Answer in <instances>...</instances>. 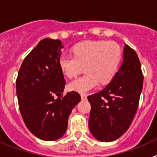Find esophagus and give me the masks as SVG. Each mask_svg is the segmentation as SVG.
<instances>
[{"instance_id":"obj_1","label":"esophagus","mask_w":157,"mask_h":157,"mask_svg":"<svg viewBox=\"0 0 157 157\" xmlns=\"http://www.w3.org/2000/svg\"><path fill=\"white\" fill-rule=\"evenodd\" d=\"M81 98L82 100H86L87 98V97H86V95L85 94H81Z\"/></svg>"}]
</instances>
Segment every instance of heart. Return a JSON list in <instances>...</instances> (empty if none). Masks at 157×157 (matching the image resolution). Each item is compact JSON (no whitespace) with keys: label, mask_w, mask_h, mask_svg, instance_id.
<instances>
[{"label":"heart","mask_w":157,"mask_h":157,"mask_svg":"<svg viewBox=\"0 0 157 157\" xmlns=\"http://www.w3.org/2000/svg\"><path fill=\"white\" fill-rule=\"evenodd\" d=\"M73 56L61 55L58 63L64 75L69 78L79 75L85 67L86 74L69 83L71 90L88 92L99 84H108L116 75L122 59L118 44L106 41H88L73 48Z\"/></svg>","instance_id":"obj_1"}]
</instances>
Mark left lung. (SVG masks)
I'll use <instances>...</instances> for the list:
<instances>
[{"instance_id":"8db88e82","label":"left lung","mask_w":157,"mask_h":157,"mask_svg":"<svg viewBox=\"0 0 157 157\" xmlns=\"http://www.w3.org/2000/svg\"><path fill=\"white\" fill-rule=\"evenodd\" d=\"M144 76L135 51L123 48V61L104 90L87 97L91 105L89 128L95 138L109 142L128 130L139 104Z\"/></svg>"}]
</instances>
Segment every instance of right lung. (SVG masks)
Returning <instances> with one entry per match:
<instances>
[{
    "label": "right lung",
    "mask_w": 157,
    "mask_h": 157,
    "mask_svg": "<svg viewBox=\"0 0 157 157\" xmlns=\"http://www.w3.org/2000/svg\"><path fill=\"white\" fill-rule=\"evenodd\" d=\"M62 48L58 39L40 41L23 59L16 78V95L23 122L32 134L44 141L61 138L72 109L81 101L75 91L65 96L62 94L66 84L58 63Z\"/></svg>",
    "instance_id": "right-lung-1"
}]
</instances>
